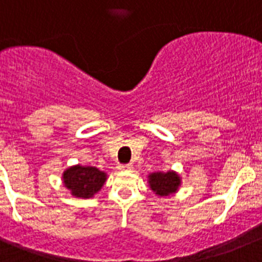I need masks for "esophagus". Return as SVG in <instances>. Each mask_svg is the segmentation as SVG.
Returning <instances> with one entry per match:
<instances>
[{
  "mask_svg": "<svg viewBox=\"0 0 262 262\" xmlns=\"http://www.w3.org/2000/svg\"><path fill=\"white\" fill-rule=\"evenodd\" d=\"M118 168L119 170H133V165H131V163H127V165H120Z\"/></svg>",
  "mask_w": 262,
  "mask_h": 262,
  "instance_id": "34e87169",
  "label": "esophagus"
}]
</instances>
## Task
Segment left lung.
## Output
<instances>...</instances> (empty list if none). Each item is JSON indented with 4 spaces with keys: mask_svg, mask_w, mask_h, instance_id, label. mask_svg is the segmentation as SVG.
Masks as SVG:
<instances>
[{
    "mask_svg": "<svg viewBox=\"0 0 262 262\" xmlns=\"http://www.w3.org/2000/svg\"><path fill=\"white\" fill-rule=\"evenodd\" d=\"M148 182H150L152 191H155L158 195L166 196L177 191L178 186L181 185V179L172 171L165 172V174L163 172H152L150 175Z\"/></svg>",
    "mask_w": 262,
    "mask_h": 262,
    "instance_id": "obj_1",
    "label": "left lung"
}]
</instances>
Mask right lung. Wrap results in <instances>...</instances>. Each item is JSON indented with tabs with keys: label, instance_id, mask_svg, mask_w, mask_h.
I'll use <instances>...</instances> for the list:
<instances>
[{
	"label": "right lung",
	"instance_id": "add662e5",
	"mask_svg": "<svg viewBox=\"0 0 262 262\" xmlns=\"http://www.w3.org/2000/svg\"><path fill=\"white\" fill-rule=\"evenodd\" d=\"M62 179L72 195L79 198H91L104 185L105 174L96 167H84L79 165L66 170Z\"/></svg>",
	"mask_w": 262,
	"mask_h": 262
}]
</instances>
